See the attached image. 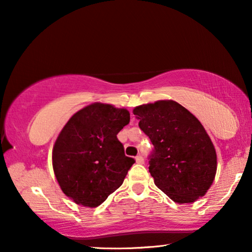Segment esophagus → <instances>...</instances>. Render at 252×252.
Here are the masks:
<instances>
[{"label": "esophagus", "mask_w": 252, "mask_h": 252, "mask_svg": "<svg viewBox=\"0 0 252 252\" xmlns=\"http://www.w3.org/2000/svg\"><path fill=\"white\" fill-rule=\"evenodd\" d=\"M135 161H136V163L142 164L143 162H144V159H143V157L141 155H138V156H136V158H135Z\"/></svg>", "instance_id": "obj_1"}]
</instances>
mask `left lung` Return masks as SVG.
I'll use <instances>...</instances> for the list:
<instances>
[{"instance_id":"1","label":"left lung","mask_w":252,"mask_h":252,"mask_svg":"<svg viewBox=\"0 0 252 252\" xmlns=\"http://www.w3.org/2000/svg\"><path fill=\"white\" fill-rule=\"evenodd\" d=\"M133 114L153 144L149 172L156 186L178 203L203 197L216 176L217 155L198 119L171 100L139 105Z\"/></svg>"}]
</instances>
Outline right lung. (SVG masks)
Here are the masks:
<instances>
[{
    "instance_id": "right-lung-1",
    "label": "right lung",
    "mask_w": 252,
    "mask_h": 252,
    "mask_svg": "<svg viewBox=\"0 0 252 252\" xmlns=\"http://www.w3.org/2000/svg\"><path fill=\"white\" fill-rule=\"evenodd\" d=\"M130 122L126 109L93 103L67 121L52 160L60 187L75 203L94 208L120 187L135 160L125 155L117 134Z\"/></svg>"
}]
</instances>
